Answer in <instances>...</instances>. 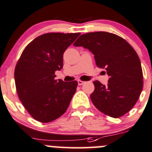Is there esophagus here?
Wrapping results in <instances>:
<instances>
[{
    "label": "esophagus",
    "mask_w": 152,
    "mask_h": 152,
    "mask_svg": "<svg viewBox=\"0 0 152 152\" xmlns=\"http://www.w3.org/2000/svg\"><path fill=\"white\" fill-rule=\"evenodd\" d=\"M85 82H84V81H82V80H78V85H82L83 84H85Z\"/></svg>",
    "instance_id": "34e87169"
}]
</instances>
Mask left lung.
I'll return each mask as SVG.
<instances>
[{"label": "left lung", "mask_w": 152, "mask_h": 152, "mask_svg": "<svg viewBox=\"0 0 152 152\" xmlns=\"http://www.w3.org/2000/svg\"><path fill=\"white\" fill-rule=\"evenodd\" d=\"M73 45L94 55L96 64L105 69L107 85L94 81L91 99L95 107L113 118L125 115L134 106L142 90V70L139 56L124 39L106 32L81 35Z\"/></svg>", "instance_id": "left-lung-1"}]
</instances>
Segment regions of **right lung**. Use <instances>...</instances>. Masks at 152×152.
I'll return each mask as SVG.
<instances>
[{"instance_id":"obj_1","label":"right lung","mask_w":152,"mask_h":152,"mask_svg":"<svg viewBox=\"0 0 152 152\" xmlns=\"http://www.w3.org/2000/svg\"><path fill=\"white\" fill-rule=\"evenodd\" d=\"M81 33L49 32L35 38L25 48L15 69L18 95L37 121L50 123L67 110L78 82L56 79L63 67V54Z\"/></svg>"}]
</instances>
